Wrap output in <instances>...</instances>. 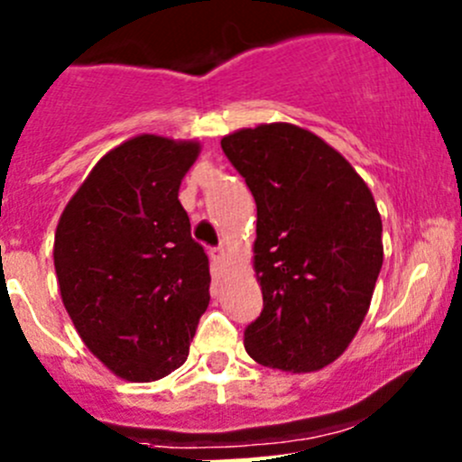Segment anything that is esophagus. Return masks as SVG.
Instances as JSON below:
<instances>
[{
    "instance_id": "1",
    "label": "esophagus",
    "mask_w": 462,
    "mask_h": 462,
    "mask_svg": "<svg viewBox=\"0 0 462 462\" xmlns=\"http://www.w3.org/2000/svg\"><path fill=\"white\" fill-rule=\"evenodd\" d=\"M209 257H212V261L218 265V268H223L227 261V253L223 248H212L209 250Z\"/></svg>"
}]
</instances>
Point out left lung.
<instances>
[{
	"mask_svg": "<svg viewBox=\"0 0 462 462\" xmlns=\"http://www.w3.org/2000/svg\"><path fill=\"white\" fill-rule=\"evenodd\" d=\"M257 203L254 273L263 310L245 351L270 369L310 374L360 330L382 268V218L351 162L291 123L221 141Z\"/></svg>",
	"mask_w": 462,
	"mask_h": 462,
	"instance_id": "1",
	"label": "left lung"
}]
</instances>
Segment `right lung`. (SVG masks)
<instances>
[{
  "instance_id": "add662e5",
  "label": "right lung",
  "mask_w": 462,
  "mask_h": 462,
  "mask_svg": "<svg viewBox=\"0 0 462 462\" xmlns=\"http://www.w3.org/2000/svg\"><path fill=\"white\" fill-rule=\"evenodd\" d=\"M197 141L143 134L96 162L60 217V295L88 351L129 382L179 369L209 304V261L179 201Z\"/></svg>"
}]
</instances>
